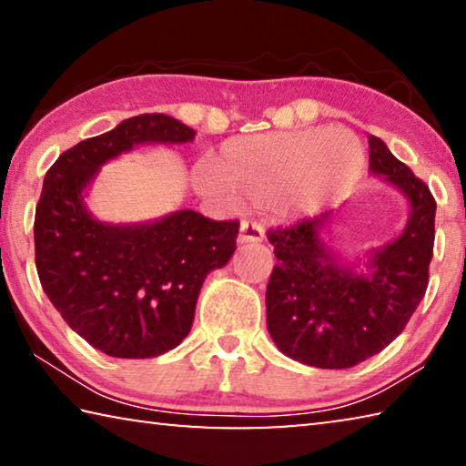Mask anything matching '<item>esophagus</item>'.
<instances>
[{"instance_id": "1", "label": "esophagus", "mask_w": 466, "mask_h": 466, "mask_svg": "<svg viewBox=\"0 0 466 466\" xmlns=\"http://www.w3.org/2000/svg\"><path fill=\"white\" fill-rule=\"evenodd\" d=\"M263 236H265V230L261 224H257V222H242L240 224V234H238L240 244L263 242Z\"/></svg>"}]
</instances>
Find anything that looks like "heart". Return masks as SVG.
Segmentation results:
<instances>
[{"label":"heart","instance_id":"b5f03b06","mask_svg":"<svg viewBox=\"0 0 466 466\" xmlns=\"http://www.w3.org/2000/svg\"><path fill=\"white\" fill-rule=\"evenodd\" d=\"M366 149L347 129L257 133L226 141L203 164L205 193H234L267 199L286 191L296 211H312L333 201L361 177Z\"/></svg>","mask_w":466,"mask_h":466}]
</instances>
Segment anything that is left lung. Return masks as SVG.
<instances>
[{
	"label": "left lung",
	"mask_w": 466,
	"mask_h": 466,
	"mask_svg": "<svg viewBox=\"0 0 466 466\" xmlns=\"http://www.w3.org/2000/svg\"><path fill=\"white\" fill-rule=\"evenodd\" d=\"M368 144L370 172L409 203L397 238L370 250L360 267L341 261L325 240L330 211L267 232L278 257L267 283V329L299 364L343 370L376 356L403 333L428 289L436 201L380 137Z\"/></svg>",
	"instance_id": "left-lung-1"
}]
</instances>
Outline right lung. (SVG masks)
Segmentation results:
<instances>
[{
  "label": "right lung",
  "mask_w": 466,
  "mask_h": 466,
  "mask_svg": "<svg viewBox=\"0 0 466 466\" xmlns=\"http://www.w3.org/2000/svg\"><path fill=\"white\" fill-rule=\"evenodd\" d=\"M195 129L139 115L84 139L45 175L35 216V263L63 320L110 358H156L183 341L208 275L236 250L240 224L193 209L139 224H106L86 208L102 164L139 144H187Z\"/></svg>",
  "instance_id": "add662e5"
}]
</instances>
